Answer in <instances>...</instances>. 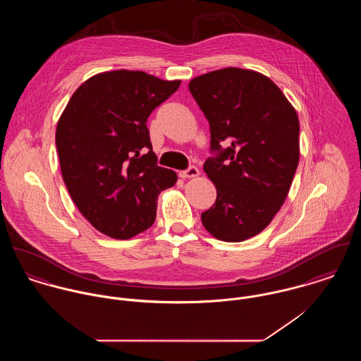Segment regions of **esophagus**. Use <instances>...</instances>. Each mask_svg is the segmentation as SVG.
I'll return each mask as SVG.
<instances>
[{"instance_id": "34e87169", "label": "esophagus", "mask_w": 361, "mask_h": 361, "mask_svg": "<svg viewBox=\"0 0 361 361\" xmlns=\"http://www.w3.org/2000/svg\"><path fill=\"white\" fill-rule=\"evenodd\" d=\"M199 175H200V171H199V168H196V166H189L188 169H185V171H180V172H179V176H180V178H183V179L196 178V176H199Z\"/></svg>"}]
</instances>
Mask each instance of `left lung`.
I'll use <instances>...</instances> for the list:
<instances>
[{"label":"left lung","instance_id":"left-lung-1","mask_svg":"<svg viewBox=\"0 0 361 361\" xmlns=\"http://www.w3.org/2000/svg\"><path fill=\"white\" fill-rule=\"evenodd\" d=\"M189 90L216 152L204 162L216 200L202 222L222 242H243L269 225L289 193L300 155L296 109L269 78L252 69L208 72L192 79Z\"/></svg>","mask_w":361,"mask_h":361}]
</instances>
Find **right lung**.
I'll return each mask as SVG.
<instances>
[{"label":"right lung","mask_w":361,"mask_h":361,"mask_svg":"<svg viewBox=\"0 0 361 361\" xmlns=\"http://www.w3.org/2000/svg\"><path fill=\"white\" fill-rule=\"evenodd\" d=\"M180 86L142 71L92 76L59 116L55 143L66 189L104 235L129 239L154 224L157 197L178 175L157 165L147 118Z\"/></svg>","instance_id":"1"}]
</instances>
